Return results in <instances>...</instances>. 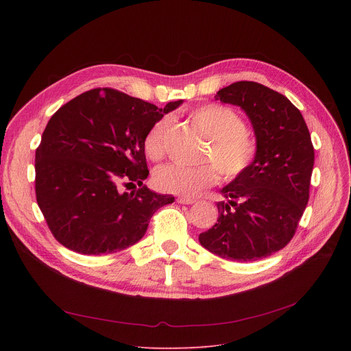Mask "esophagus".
<instances>
[{
	"instance_id": "obj_1",
	"label": "esophagus",
	"mask_w": 351,
	"mask_h": 351,
	"mask_svg": "<svg viewBox=\"0 0 351 351\" xmlns=\"http://www.w3.org/2000/svg\"><path fill=\"white\" fill-rule=\"evenodd\" d=\"M178 202L182 205H192V204H195L196 200L193 197H189V196H180V197H178Z\"/></svg>"
}]
</instances>
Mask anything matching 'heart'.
<instances>
[{"label": "heart", "instance_id": "heart-1", "mask_svg": "<svg viewBox=\"0 0 351 351\" xmlns=\"http://www.w3.org/2000/svg\"><path fill=\"white\" fill-rule=\"evenodd\" d=\"M191 119L209 136L205 159L213 165L185 166L166 163L155 171L154 180L158 189L175 195H197L216 183L219 173L232 180L241 176L253 162L256 143L246 131L243 119L232 108L209 104L199 106L191 112ZM171 126L169 118L155 122L143 139L146 155L152 160H159L165 155L166 135Z\"/></svg>", "mask_w": 351, "mask_h": 351}]
</instances>
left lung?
I'll return each instance as SVG.
<instances>
[{
	"label": "left lung",
	"instance_id": "obj_1",
	"mask_svg": "<svg viewBox=\"0 0 351 351\" xmlns=\"http://www.w3.org/2000/svg\"><path fill=\"white\" fill-rule=\"evenodd\" d=\"M215 101L241 106L252 122L256 155L249 168L220 189L217 223L199 234L210 253L254 262L283 249L308 202L315 149L300 110L262 84L239 81Z\"/></svg>",
	"mask_w": 351,
	"mask_h": 351
}]
</instances>
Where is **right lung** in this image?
Returning <instances> with one entry per match:
<instances>
[{
  "label": "right lung",
  "instance_id": "obj_1",
  "mask_svg": "<svg viewBox=\"0 0 351 351\" xmlns=\"http://www.w3.org/2000/svg\"><path fill=\"white\" fill-rule=\"evenodd\" d=\"M183 104L165 108L109 88L92 89L55 112L35 152V193L57 241L82 254L115 253L143 237L172 195L143 186L149 175L143 139ZM140 189L121 193L119 182Z\"/></svg>",
  "mask_w": 351,
  "mask_h": 351
}]
</instances>
